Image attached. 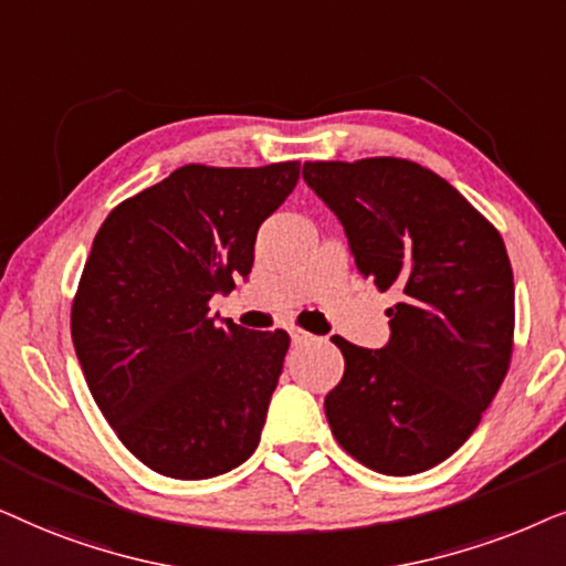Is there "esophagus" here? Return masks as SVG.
<instances>
[{"label": "esophagus", "mask_w": 566, "mask_h": 566, "mask_svg": "<svg viewBox=\"0 0 566 566\" xmlns=\"http://www.w3.org/2000/svg\"><path fill=\"white\" fill-rule=\"evenodd\" d=\"M290 336H292V344L295 346H300V344H307L311 342V334H307V331H303V328H290Z\"/></svg>", "instance_id": "obj_1"}]
</instances>
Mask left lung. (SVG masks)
Listing matches in <instances>:
<instances>
[{
    "mask_svg": "<svg viewBox=\"0 0 566 566\" xmlns=\"http://www.w3.org/2000/svg\"><path fill=\"white\" fill-rule=\"evenodd\" d=\"M303 178L342 222L359 274L398 297L382 349L331 338L344 354L323 403L331 432L378 473L432 469L469 440L507 375L504 240L446 178L401 157L305 163Z\"/></svg>",
    "mask_w": 566,
    "mask_h": 566,
    "instance_id": "left-lung-1",
    "label": "left lung"
}]
</instances>
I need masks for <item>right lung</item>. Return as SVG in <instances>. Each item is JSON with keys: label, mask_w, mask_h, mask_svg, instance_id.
Returning <instances> with one entry per match:
<instances>
[{"label": "right lung", "mask_w": 566, "mask_h": 566, "mask_svg": "<svg viewBox=\"0 0 566 566\" xmlns=\"http://www.w3.org/2000/svg\"><path fill=\"white\" fill-rule=\"evenodd\" d=\"M297 178V160L184 165L97 230L72 303L74 352L113 432L163 476H220L259 448L290 334L217 323L209 300L251 274L255 232Z\"/></svg>", "instance_id": "1"}]
</instances>
